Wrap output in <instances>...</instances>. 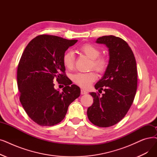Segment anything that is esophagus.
Segmentation results:
<instances>
[{
  "mask_svg": "<svg viewBox=\"0 0 157 157\" xmlns=\"http://www.w3.org/2000/svg\"><path fill=\"white\" fill-rule=\"evenodd\" d=\"M88 92H87V91H86L85 90H84V89H81V94H82V95H84V94H86Z\"/></svg>",
  "mask_w": 157,
  "mask_h": 157,
  "instance_id": "34e87169",
  "label": "esophagus"
}]
</instances>
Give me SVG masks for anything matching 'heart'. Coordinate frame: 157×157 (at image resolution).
<instances>
[{"label":"heart","mask_w":157,"mask_h":157,"mask_svg":"<svg viewBox=\"0 0 157 157\" xmlns=\"http://www.w3.org/2000/svg\"><path fill=\"white\" fill-rule=\"evenodd\" d=\"M79 51L86 56L92 59L91 67L99 72H103L106 67V60L103 58H100L101 52L95 46L91 44H85L81 46ZM63 66L67 69H72L74 65V54L71 51L65 52L62 57ZM73 81L79 86L83 88H88L95 79L97 75L94 72L88 73H77L72 77Z\"/></svg>","instance_id":"obj_1"}]
</instances>
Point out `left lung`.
I'll return each mask as SVG.
<instances>
[{
	"mask_svg": "<svg viewBox=\"0 0 157 157\" xmlns=\"http://www.w3.org/2000/svg\"><path fill=\"white\" fill-rule=\"evenodd\" d=\"M95 43L106 45L109 60L103 76L95 85V89L105 93H90L94 103L88 108L87 116L95 126L109 127L123 119L133 103L137 88V64L124 40L108 35L98 38Z\"/></svg>",
	"mask_w": 157,
	"mask_h": 157,
	"instance_id": "8db88e82",
	"label": "left lung"
}]
</instances>
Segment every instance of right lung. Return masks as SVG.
Instances as JSON below:
<instances>
[{"label":"right lung","mask_w":157,"mask_h":157,"mask_svg":"<svg viewBox=\"0 0 157 157\" xmlns=\"http://www.w3.org/2000/svg\"><path fill=\"white\" fill-rule=\"evenodd\" d=\"M78 40L40 35L26 46L17 69L20 101L29 117L40 126H54L65 117L68 107L78 98L80 88L67 83L62 57ZM66 86L60 93L54 88L53 79Z\"/></svg>","instance_id":"right-lung-1"}]
</instances>
